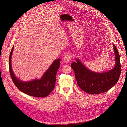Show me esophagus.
I'll return each mask as SVG.
<instances>
[{
	"label": "esophagus",
	"instance_id": "34e87169",
	"mask_svg": "<svg viewBox=\"0 0 127 127\" xmlns=\"http://www.w3.org/2000/svg\"><path fill=\"white\" fill-rule=\"evenodd\" d=\"M71 56H72L71 53H67V54L65 55V56L64 57V59H63L64 61L65 62H66V63L69 62L70 61V60L71 59V57H72Z\"/></svg>",
	"mask_w": 127,
	"mask_h": 127
}]
</instances>
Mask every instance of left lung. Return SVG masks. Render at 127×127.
Masks as SVG:
<instances>
[{"label": "left lung", "instance_id": "8db88e82", "mask_svg": "<svg viewBox=\"0 0 127 127\" xmlns=\"http://www.w3.org/2000/svg\"><path fill=\"white\" fill-rule=\"evenodd\" d=\"M116 65L114 68L107 72L96 73L89 70L76 59L77 62L71 63L78 86L84 92L90 94H99L111 89L118 82L121 73V65L119 52L113 44Z\"/></svg>", "mask_w": 127, "mask_h": 127}]
</instances>
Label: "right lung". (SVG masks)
Returning a JSON list of instances; mask_svg holds the SVG:
<instances>
[{
    "label": "right lung",
    "instance_id": "obj_1",
    "mask_svg": "<svg viewBox=\"0 0 127 127\" xmlns=\"http://www.w3.org/2000/svg\"><path fill=\"white\" fill-rule=\"evenodd\" d=\"M13 47H14L11 51L9 60L10 74L13 83L19 91L26 94L36 97L47 96L55 88L57 72L60 67V59L56 60L53 62L41 79L24 82L19 80L15 76L12 69L11 62Z\"/></svg>",
    "mask_w": 127,
    "mask_h": 127
}]
</instances>
